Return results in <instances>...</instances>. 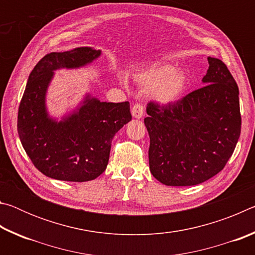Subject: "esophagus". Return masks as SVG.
<instances>
[{
  "instance_id": "obj_1",
  "label": "esophagus",
  "mask_w": 255,
  "mask_h": 255,
  "mask_svg": "<svg viewBox=\"0 0 255 255\" xmlns=\"http://www.w3.org/2000/svg\"><path fill=\"white\" fill-rule=\"evenodd\" d=\"M131 115L135 119H140L144 116V108L141 105H135L131 108Z\"/></svg>"
}]
</instances>
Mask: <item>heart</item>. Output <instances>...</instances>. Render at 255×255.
I'll use <instances>...</instances> for the list:
<instances>
[{
	"label": "heart",
	"mask_w": 255,
	"mask_h": 255,
	"mask_svg": "<svg viewBox=\"0 0 255 255\" xmlns=\"http://www.w3.org/2000/svg\"><path fill=\"white\" fill-rule=\"evenodd\" d=\"M139 85L150 90V96L161 105H173L183 98L189 86L187 72L175 68L171 64L155 63L135 73Z\"/></svg>",
	"instance_id": "1"
}]
</instances>
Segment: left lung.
<instances>
[{"mask_svg":"<svg viewBox=\"0 0 255 255\" xmlns=\"http://www.w3.org/2000/svg\"><path fill=\"white\" fill-rule=\"evenodd\" d=\"M204 86L173 105L150 102L144 119L149 170L159 182L187 187L221 172L241 135L240 92L221 59L208 57Z\"/></svg>","mask_w":255,"mask_h":255,"instance_id":"1","label":"left lung"}]
</instances>
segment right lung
<instances>
[{
    "instance_id": "1",
    "label": "right lung",
    "mask_w": 255,
    "mask_h": 255,
    "mask_svg": "<svg viewBox=\"0 0 255 255\" xmlns=\"http://www.w3.org/2000/svg\"><path fill=\"white\" fill-rule=\"evenodd\" d=\"M102 51L77 47L42 57L28 77L18 112V133L33 165L48 178L85 182L106 171L112 138L131 120L128 102H103L85 93L60 118L47 108V92L59 70L90 65Z\"/></svg>"
}]
</instances>
